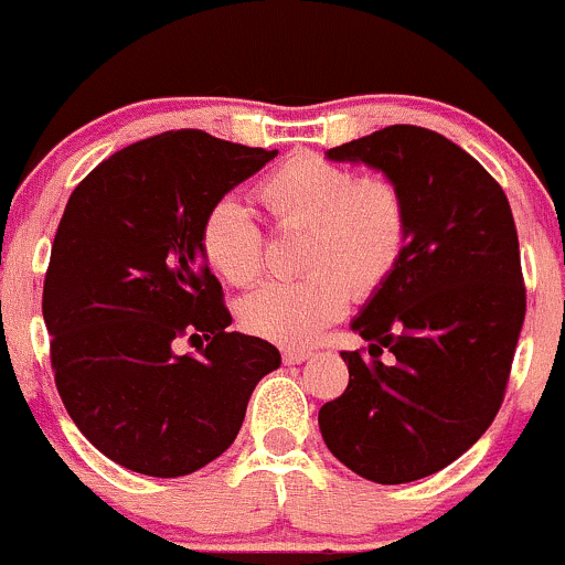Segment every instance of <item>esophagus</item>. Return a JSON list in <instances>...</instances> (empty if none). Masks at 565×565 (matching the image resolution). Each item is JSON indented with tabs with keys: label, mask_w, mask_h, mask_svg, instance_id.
Masks as SVG:
<instances>
[{
	"label": "esophagus",
	"mask_w": 565,
	"mask_h": 565,
	"mask_svg": "<svg viewBox=\"0 0 565 565\" xmlns=\"http://www.w3.org/2000/svg\"><path fill=\"white\" fill-rule=\"evenodd\" d=\"M312 356V351L307 348H282V362L285 364H301Z\"/></svg>",
	"instance_id": "1"
}]
</instances>
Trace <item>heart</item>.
<instances>
[{
	"label": "heart",
	"instance_id": "heart-1",
	"mask_svg": "<svg viewBox=\"0 0 565 565\" xmlns=\"http://www.w3.org/2000/svg\"><path fill=\"white\" fill-rule=\"evenodd\" d=\"M271 228L301 231L296 282H271L239 305L255 337L301 345L345 312L351 294L370 299L403 266L411 244L408 198L386 177H359L342 162L296 152L255 188ZM201 255L220 280L244 288L264 275L266 239L242 203L223 198L203 214Z\"/></svg>",
	"mask_w": 565,
	"mask_h": 565
}]
</instances>
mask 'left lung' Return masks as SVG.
<instances>
[{
	"mask_svg": "<svg viewBox=\"0 0 565 565\" xmlns=\"http://www.w3.org/2000/svg\"><path fill=\"white\" fill-rule=\"evenodd\" d=\"M399 184L403 266L367 301L342 351L348 388L318 413L329 451L377 484H405L470 449L503 403L525 321L520 239L503 188L440 132L392 125L326 152ZM383 352L393 356L383 363Z\"/></svg>",
	"mask_w": 565,
	"mask_h": 565,
	"instance_id": "1",
	"label": "left lung"
}]
</instances>
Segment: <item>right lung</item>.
<instances>
[{
	"label": "right lung",
	"instance_id": "right-lung-1",
	"mask_svg": "<svg viewBox=\"0 0 565 565\" xmlns=\"http://www.w3.org/2000/svg\"><path fill=\"white\" fill-rule=\"evenodd\" d=\"M275 154L171 130L110 154L70 195L43 285L51 370L75 427L127 470L177 479L217 459L280 367L271 342L228 331L198 244L209 206ZM182 341L199 353L179 354Z\"/></svg>",
	"mask_w": 565,
	"mask_h": 565
}]
</instances>
